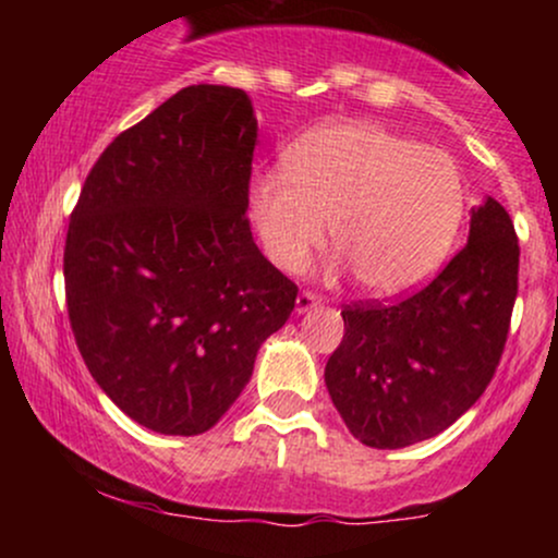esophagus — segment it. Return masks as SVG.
<instances>
[{
	"mask_svg": "<svg viewBox=\"0 0 558 558\" xmlns=\"http://www.w3.org/2000/svg\"><path fill=\"white\" fill-rule=\"evenodd\" d=\"M315 306H319V296H315V293L301 291L296 296V315H304V312L315 310Z\"/></svg>",
	"mask_w": 558,
	"mask_h": 558,
	"instance_id": "34e87169",
	"label": "esophagus"
}]
</instances>
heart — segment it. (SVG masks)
I'll list each match as a JSON object with an SVG mask.
<instances>
[{"mask_svg":"<svg viewBox=\"0 0 558 558\" xmlns=\"http://www.w3.org/2000/svg\"><path fill=\"white\" fill-rule=\"evenodd\" d=\"M466 191L446 151L377 123L310 133L286 172L257 175L248 215L278 270H304L330 239L373 296L396 299L433 278L462 228Z\"/></svg>","mask_w":558,"mask_h":558,"instance_id":"b5f03b06","label":"heart"}]
</instances>
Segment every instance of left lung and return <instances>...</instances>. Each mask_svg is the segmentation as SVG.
I'll return each mask as SVG.
<instances>
[{
	"instance_id": "8db88e82",
	"label": "left lung",
	"mask_w": 558,
	"mask_h": 558,
	"mask_svg": "<svg viewBox=\"0 0 558 558\" xmlns=\"http://www.w3.org/2000/svg\"><path fill=\"white\" fill-rule=\"evenodd\" d=\"M517 272L514 222L485 196L472 207L466 246L433 283L390 306H345L325 386L356 440L403 448L462 417L504 354Z\"/></svg>"
}]
</instances>
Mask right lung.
<instances>
[{"label":"right lung","instance_id":"obj_1","mask_svg":"<svg viewBox=\"0 0 558 558\" xmlns=\"http://www.w3.org/2000/svg\"><path fill=\"white\" fill-rule=\"evenodd\" d=\"M246 92L181 88L101 151L70 217L65 296L88 373L162 435L217 425L299 288L248 228Z\"/></svg>","mask_w":558,"mask_h":558}]
</instances>
